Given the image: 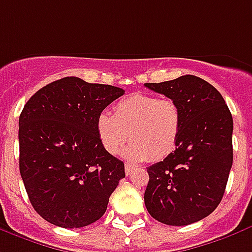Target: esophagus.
<instances>
[{"label": "esophagus", "mask_w": 252, "mask_h": 252, "mask_svg": "<svg viewBox=\"0 0 252 252\" xmlns=\"http://www.w3.org/2000/svg\"><path fill=\"white\" fill-rule=\"evenodd\" d=\"M133 169H135V167H133V165H131V164H126V175H129V173H131Z\"/></svg>", "instance_id": "esophagus-1"}]
</instances>
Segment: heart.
Wrapping results in <instances>:
<instances>
[{"label":"heart","instance_id":"1","mask_svg":"<svg viewBox=\"0 0 252 252\" xmlns=\"http://www.w3.org/2000/svg\"><path fill=\"white\" fill-rule=\"evenodd\" d=\"M182 126V109L173 98H160L148 93H135L113 108V115L100 113L96 131L104 150L119 155L128 139L126 151L132 161H159L172 154Z\"/></svg>","mask_w":252,"mask_h":252}]
</instances>
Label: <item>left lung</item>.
<instances>
[{"instance_id": "1", "label": "left lung", "mask_w": 252, "mask_h": 252, "mask_svg": "<svg viewBox=\"0 0 252 252\" xmlns=\"http://www.w3.org/2000/svg\"><path fill=\"white\" fill-rule=\"evenodd\" d=\"M144 85L173 98L182 109L176 148L147 168L145 207L164 224L202 220L219 206L232 167L230 109L218 89L192 74Z\"/></svg>"}]
</instances>
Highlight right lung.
I'll use <instances>...</instances> for the list:
<instances>
[{"label":"right lung","instance_id":"right-lung-1","mask_svg":"<svg viewBox=\"0 0 252 252\" xmlns=\"http://www.w3.org/2000/svg\"><path fill=\"white\" fill-rule=\"evenodd\" d=\"M124 89L64 77L32 96L18 120L20 173L32 206L63 228L92 224L126 178L124 163L104 150L98 115Z\"/></svg>","mask_w":252,"mask_h":252}]
</instances>
